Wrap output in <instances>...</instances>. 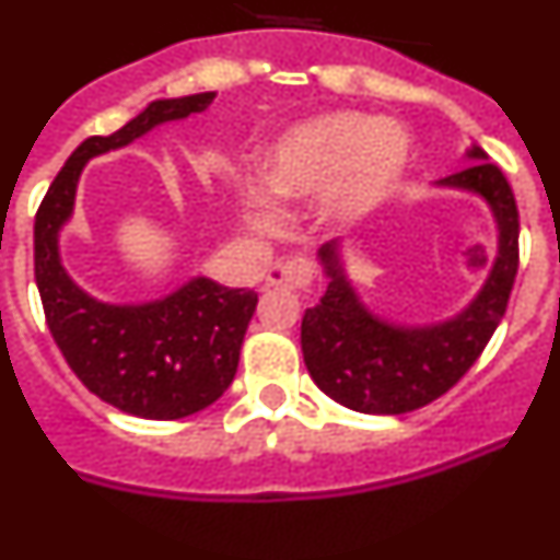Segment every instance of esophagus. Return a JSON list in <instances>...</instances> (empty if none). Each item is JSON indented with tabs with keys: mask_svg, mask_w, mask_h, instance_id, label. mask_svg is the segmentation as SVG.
<instances>
[{
	"mask_svg": "<svg viewBox=\"0 0 560 560\" xmlns=\"http://www.w3.org/2000/svg\"><path fill=\"white\" fill-rule=\"evenodd\" d=\"M314 280V266L305 257H283L269 269V285H289V289H305Z\"/></svg>",
	"mask_w": 560,
	"mask_h": 560,
	"instance_id": "34e87169",
	"label": "esophagus"
}]
</instances>
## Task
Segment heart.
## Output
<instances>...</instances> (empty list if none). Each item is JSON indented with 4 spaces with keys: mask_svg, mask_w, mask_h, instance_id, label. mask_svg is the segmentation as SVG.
Returning a JSON list of instances; mask_svg holds the SVG:
<instances>
[{
    "mask_svg": "<svg viewBox=\"0 0 560 560\" xmlns=\"http://www.w3.org/2000/svg\"><path fill=\"white\" fill-rule=\"evenodd\" d=\"M407 137L359 112H323L280 131L257 160V187L241 192L255 230L271 226L269 199H308L325 226H350L384 201L407 167Z\"/></svg>",
    "mask_w": 560,
    "mask_h": 560,
    "instance_id": "1",
    "label": "heart"
}]
</instances>
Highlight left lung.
Wrapping results in <instances>:
<instances>
[{
	"mask_svg": "<svg viewBox=\"0 0 560 560\" xmlns=\"http://www.w3.org/2000/svg\"><path fill=\"white\" fill-rule=\"evenodd\" d=\"M468 165L434 182L443 190L471 192L497 224V252L474 300L448 319L429 325L378 316L355 291L345 269V241L316 252L328 289L305 308L303 359L328 398L364 415H404L427 407L457 384L502 323L518 269V210L513 190L479 145L465 151Z\"/></svg>",
	"mask_w": 560,
	"mask_h": 560,
	"instance_id": "obj_1",
	"label": "left lung"
}]
</instances>
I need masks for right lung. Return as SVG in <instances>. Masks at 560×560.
<instances>
[{
  "mask_svg": "<svg viewBox=\"0 0 560 560\" xmlns=\"http://www.w3.org/2000/svg\"><path fill=\"white\" fill-rule=\"evenodd\" d=\"M212 97L215 92L162 97L120 131L83 140L36 212V285L49 334L89 393L145 420L187 418L226 393L257 294L199 275L160 300L106 303L72 280L61 257V232L72 221L89 160L120 151L165 122L207 112Z\"/></svg>",
  "mask_w": 560,
  "mask_h": 560,
  "instance_id": "obj_1",
  "label": "right lung"
}]
</instances>
